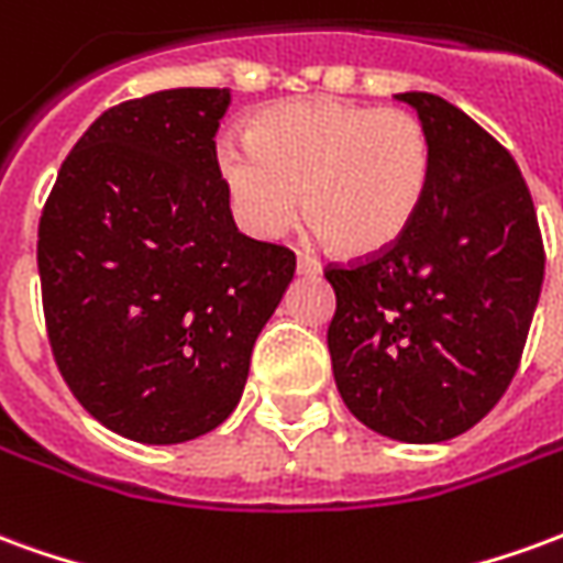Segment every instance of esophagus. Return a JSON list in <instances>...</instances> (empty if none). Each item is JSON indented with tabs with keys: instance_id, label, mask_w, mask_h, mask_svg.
Listing matches in <instances>:
<instances>
[{
	"instance_id": "obj_1",
	"label": "esophagus",
	"mask_w": 563,
	"mask_h": 563,
	"mask_svg": "<svg viewBox=\"0 0 563 563\" xmlns=\"http://www.w3.org/2000/svg\"><path fill=\"white\" fill-rule=\"evenodd\" d=\"M295 271H298L301 277H313V274H319V271H322V265H319L317 256H307V253H298Z\"/></svg>"
}]
</instances>
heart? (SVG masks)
<instances>
[{
    "instance_id": "b5f03b06",
    "label": "heart",
    "mask_w": 563,
    "mask_h": 563,
    "mask_svg": "<svg viewBox=\"0 0 563 563\" xmlns=\"http://www.w3.org/2000/svg\"><path fill=\"white\" fill-rule=\"evenodd\" d=\"M217 165L234 213L256 238H280L307 201L338 253L374 256L419 217L434 147L410 111L319 96L258 111L246 141L217 147Z\"/></svg>"
}]
</instances>
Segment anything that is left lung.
I'll use <instances>...</instances> for the list:
<instances>
[{
    "label": "left lung",
    "instance_id": "8db88e82",
    "mask_svg": "<svg viewBox=\"0 0 563 563\" xmlns=\"http://www.w3.org/2000/svg\"><path fill=\"white\" fill-rule=\"evenodd\" d=\"M413 104L434 147L422 210L398 244L329 265L334 383L350 413L401 443L464 434L507 391L543 286V234L519 165L431 92Z\"/></svg>",
    "mask_w": 563,
    "mask_h": 563
}]
</instances>
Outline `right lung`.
I'll return each instance as SVG.
<instances>
[{"label":"right lung","mask_w":563,"mask_h":563,"mask_svg":"<svg viewBox=\"0 0 563 563\" xmlns=\"http://www.w3.org/2000/svg\"><path fill=\"white\" fill-rule=\"evenodd\" d=\"M232 92L180 87L108 108L38 222L47 341L84 410L139 443L225 422L295 253L238 232L217 165Z\"/></svg>","instance_id":"1"}]
</instances>
